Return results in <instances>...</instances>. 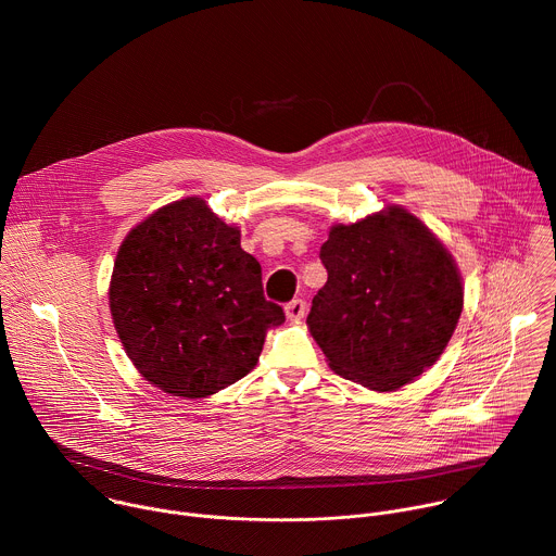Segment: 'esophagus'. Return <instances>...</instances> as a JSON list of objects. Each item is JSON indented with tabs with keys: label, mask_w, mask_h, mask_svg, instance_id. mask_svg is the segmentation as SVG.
Here are the masks:
<instances>
[{
	"label": "esophagus",
	"mask_w": 556,
	"mask_h": 556,
	"mask_svg": "<svg viewBox=\"0 0 556 556\" xmlns=\"http://www.w3.org/2000/svg\"><path fill=\"white\" fill-rule=\"evenodd\" d=\"M305 312H307V303L303 299H292L290 303H286L288 319H303Z\"/></svg>",
	"instance_id": "obj_1"
}]
</instances>
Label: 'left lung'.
<instances>
[{
	"label": "left lung",
	"mask_w": 556,
	"mask_h": 556,
	"mask_svg": "<svg viewBox=\"0 0 556 556\" xmlns=\"http://www.w3.org/2000/svg\"><path fill=\"white\" fill-rule=\"evenodd\" d=\"M319 257L328 281L312 299L307 326L339 376L393 391L438 361L464 290L453 257L416 215L389 206L337 224Z\"/></svg>",
	"instance_id": "left-lung-1"
}]
</instances>
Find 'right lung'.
<instances>
[{"mask_svg":"<svg viewBox=\"0 0 556 556\" xmlns=\"http://www.w3.org/2000/svg\"><path fill=\"white\" fill-rule=\"evenodd\" d=\"M121 343L151 384L204 399L244 378L286 321L262 266L200 198L157 208L125 237L110 283Z\"/></svg>","mask_w":556,"mask_h":556,"instance_id":"obj_1","label":"right lung"}]
</instances>
